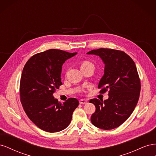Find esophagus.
<instances>
[{
	"instance_id": "esophagus-1",
	"label": "esophagus",
	"mask_w": 156,
	"mask_h": 156,
	"mask_svg": "<svg viewBox=\"0 0 156 156\" xmlns=\"http://www.w3.org/2000/svg\"><path fill=\"white\" fill-rule=\"evenodd\" d=\"M79 103H81V104H87L88 103L87 100H81L79 101Z\"/></svg>"
}]
</instances>
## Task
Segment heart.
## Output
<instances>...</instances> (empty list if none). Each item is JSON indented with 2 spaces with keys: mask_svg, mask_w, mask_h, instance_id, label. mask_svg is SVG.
Instances as JSON below:
<instances>
[{
  "mask_svg": "<svg viewBox=\"0 0 156 156\" xmlns=\"http://www.w3.org/2000/svg\"><path fill=\"white\" fill-rule=\"evenodd\" d=\"M89 66H94V65L92 62H89V61H87V60L83 61V62L81 63V69Z\"/></svg>",
  "mask_w": 156,
  "mask_h": 156,
  "instance_id": "1",
  "label": "heart"
}]
</instances>
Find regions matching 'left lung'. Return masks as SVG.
<instances>
[{
    "label": "left lung",
    "instance_id": "8db88e82",
    "mask_svg": "<svg viewBox=\"0 0 156 156\" xmlns=\"http://www.w3.org/2000/svg\"><path fill=\"white\" fill-rule=\"evenodd\" d=\"M87 54L98 55L105 63L98 88L100 94L108 91V98L104 101L96 98L90 100L96 107L91 122L102 129H115L128 119L137 104L140 92L137 69L133 59L122 51L100 48Z\"/></svg>",
    "mask_w": 156,
    "mask_h": 156
}]
</instances>
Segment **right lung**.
<instances>
[{
  "instance_id": "1",
  "label": "right lung",
  "mask_w": 156,
  "mask_h": 156,
  "mask_svg": "<svg viewBox=\"0 0 156 156\" xmlns=\"http://www.w3.org/2000/svg\"><path fill=\"white\" fill-rule=\"evenodd\" d=\"M76 54L47 50L33 55L23 68L20 87L21 104L29 119L42 130L54 133L66 128L79 105L76 98H68L61 103L53 96L62 84L63 63Z\"/></svg>"
}]
</instances>
